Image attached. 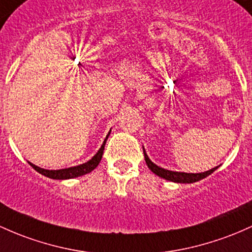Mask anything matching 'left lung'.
<instances>
[{"label": "left lung", "instance_id": "1", "mask_svg": "<svg viewBox=\"0 0 252 252\" xmlns=\"http://www.w3.org/2000/svg\"><path fill=\"white\" fill-rule=\"evenodd\" d=\"M143 154H145V160L147 166L151 168V171L153 173H156L157 176L161 177V178L167 179V181L171 182H176V183H195V182L201 181V179L206 178L207 176H209L211 173L214 172L218 167L212 168V170L206 171V172H201V173H185V172H173V171H168L165 170V168H161L159 166H157L156 164L149 160V158L147 154H146L145 149H143Z\"/></svg>", "mask_w": 252, "mask_h": 252}]
</instances>
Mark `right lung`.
<instances>
[{"instance_id": "obj_1", "label": "right lung", "mask_w": 252, "mask_h": 252, "mask_svg": "<svg viewBox=\"0 0 252 252\" xmlns=\"http://www.w3.org/2000/svg\"><path fill=\"white\" fill-rule=\"evenodd\" d=\"M109 135L110 132L107 134L106 139L104 140L103 146H101L100 149H99L98 153H96L95 156L90 160V161L85 162V164L82 165H79V166L62 168V170H45V168L35 166V165H33L32 162H30V165H31L37 172H39L41 175L49 177V178H52V179H69V178H75V177H79V176H84L86 173H90L91 171L94 170V168L99 165V162H100L101 160V157H103L105 143H106V140L107 137H109Z\"/></svg>"}]
</instances>
